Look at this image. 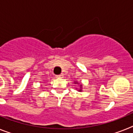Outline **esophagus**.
<instances>
[{
    "label": "esophagus",
    "mask_w": 133,
    "mask_h": 133,
    "mask_svg": "<svg viewBox=\"0 0 133 133\" xmlns=\"http://www.w3.org/2000/svg\"><path fill=\"white\" fill-rule=\"evenodd\" d=\"M57 78H63V75L61 74H59V75H57L56 76Z\"/></svg>",
    "instance_id": "esophagus-1"
}]
</instances>
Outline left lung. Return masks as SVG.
<instances>
[{
  "label": "left lung",
  "mask_w": 133,
  "mask_h": 133,
  "mask_svg": "<svg viewBox=\"0 0 133 133\" xmlns=\"http://www.w3.org/2000/svg\"><path fill=\"white\" fill-rule=\"evenodd\" d=\"M74 84H79V83L78 82H77V81H74ZM82 84H80V89H79L78 90V91H79V92H82Z\"/></svg>",
  "instance_id": "obj_1"
}]
</instances>
